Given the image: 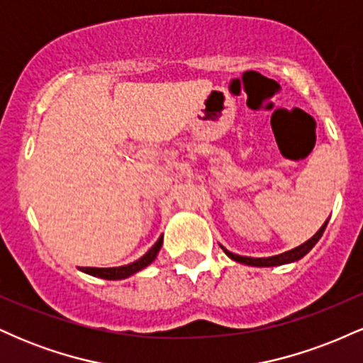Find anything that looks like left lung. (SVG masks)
I'll return each mask as SVG.
<instances>
[{
    "instance_id": "8db88e82",
    "label": "left lung",
    "mask_w": 363,
    "mask_h": 363,
    "mask_svg": "<svg viewBox=\"0 0 363 363\" xmlns=\"http://www.w3.org/2000/svg\"><path fill=\"white\" fill-rule=\"evenodd\" d=\"M326 225H328V220H326V222H324L323 227H320L319 230L315 232V234L312 235L309 240H307V242H303L302 245H298V247L291 249V251L278 254V256H272V257H247V256H239V254H234V252L227 251V249H225V247H222V249L225 251V254H227V256L230 257V259H234L237 262H242V264H249V266H280V264H289V262H294V261L301 259V257L306 256V254L309 252L315 244H318V240L320 239V235H323V232L326 230Z\"/></svg>"
}]
</instances>
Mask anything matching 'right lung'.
I'll return each instance as SVG.
<instances>
[{
	"label": "right lung",
	"instance_id": "obj_1",
	"mask_svg": "<svg viewBox=\"0 0 363 363\" xmlns=\"http://www.w3.org/2000/svg\"><path fill=\"white\" fill-rule=\"evenodd\" d=\"M162 242H164V237L160 235V239L153 244V247L150 249L145 256H141L138 261L131 262V264L119 266V268H80V269L83 273L91 274V277L104 278V280H123V278L131 277V274L138 273L143 268H147L148 264H152V262L155 261L158 251H160Z\"/></svg>",
	"mask_w": 363,
	"mask_h": 363
}]
</instances>
